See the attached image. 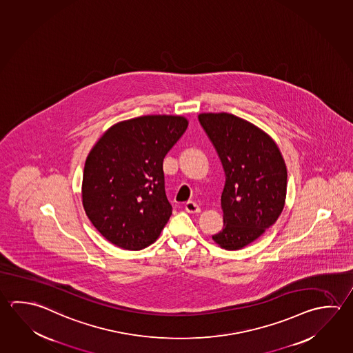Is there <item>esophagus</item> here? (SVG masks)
I'll list each match as a JSON object with an SVG mask.
<instances>
[{"label":"esophagus","mask_w":353,"mask_h":353,"mask_svg":"<svg viewBox=\"0 0 353 353\" xmlns=\"http://www.w3.org/2000/svg\"><path fill=\"white\" fill-rule=\"evenodd\" d=\"M185 210L190 214H195V212H200V206L195 203V201H186Z\"/></svg>","instance_id":"34e87169"}]
</instances>
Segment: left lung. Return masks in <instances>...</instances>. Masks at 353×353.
Returning <instances> with one entry per match:
<instances>
[{
    "label": "left lung",
    "instance_id": "obj_1",
    "mask_svg": "<svg viewBox=\"0 0 353 353\" xmlns=\"http://www.w3.org/2000/svg\"><path fill=\"white\" fill-rule=\"evenodd\" d=\"M200 125L224 169V226L212 240L239 250L275 224L286 198L288 172L275 141L256 125L229 113H203Z\"/></svg>",
    "mask_w": 353,
    "mask_h": 353
}]
</instances>
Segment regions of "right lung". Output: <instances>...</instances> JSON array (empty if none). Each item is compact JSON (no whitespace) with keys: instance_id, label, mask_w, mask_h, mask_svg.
Masks as SVG:
<instances>
[{"instance_id":"1","label":"right lung","mask_w":353,"mask_h":353,"mask_svg":"<svg viewBox=\"0 0 353 353\" xmlns=\"http://www.w3.org/2000/svg\"><path fill=\"white\" fill-rule=\"evenodd\" d=\"M188 127L184 117L144 116L117 123L87 157L82 184L90 223L112 244L141 250L172 215L163 159Z\"/></svg>"}]
</instances>
